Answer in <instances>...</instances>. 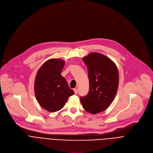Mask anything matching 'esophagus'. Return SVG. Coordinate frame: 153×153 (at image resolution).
<instances>
[{"instance_id":"esophagus-1","label":"esophagus","mask_w":153,"mask_h":153,"mask_svg":"<svg viewBox=\"0 0 153 153\" xmlns=\"http://www.w3.org/2000/svg\"><path fill=\"white\" fill-rule=\"evenodd\" d=\"M74 93H75V94H77V91H78V90L77 89V88H74Z\"/></svg>"}]
</instances>
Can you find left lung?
<instances>
[{
  "label": "left lung",
  "mask_w": 153,
  "mask_h": 153,
  "mask_svg": "<svg viewBox=\"0 0 153 153\" xmlns=\"http://www.w3.org/2000/svg\"><path fill=\"white\" fill-rule=\"evenodd\" d=\"M88 68L90 90L80 97L84 110L91 114L105 111L113 102L119 86V72L114 62L98 53H91L83 57Z\"/></svg>",
  "instance_id": "obj_1"
}]
</instances>
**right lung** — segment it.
Instances as JSON below:
<instances>
[{
	"instance_id": "1",
	"label": "right lung",
	"mask_w": 153,
	"mask_h": 153,
	"mask_svg": "<svg viewBox=\"0 0 153 153\" xmlns=\"http://www.w3.org/2000/svg\"><path fill=\"white\" fill-rule=\"evenodd\" d=\"M64 65L62 59H50L42 65L36 76V99L43 108L51 113L61 110L68 97L74 94L61 75Z\"/></svg>"
}]
</instances>
